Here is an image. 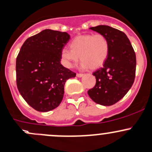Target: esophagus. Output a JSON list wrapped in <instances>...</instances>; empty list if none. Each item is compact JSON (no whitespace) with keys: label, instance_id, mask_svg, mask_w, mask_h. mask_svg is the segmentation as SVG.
Segmentation results:
<instances>
[{"label":"esophagus","instance_id":"34e87169","mask_svg":"<svg viewBox=\"0 0 152 152\" xmlns=\"http://www.w3.org/2000/svg\"><path fill=\"white\" fill-rule=\"evenodd\" d=\"M83 75H84L82 74V73H77V77H83Z\"/></svg>","mask_w":152,"mask_h":152}]
</instances>
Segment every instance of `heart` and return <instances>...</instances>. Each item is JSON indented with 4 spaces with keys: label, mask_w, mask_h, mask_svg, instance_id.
<instances>
[{
    "label": "heart",
    "mask_w": 152,
    "mask_h": 152,
    "mask_svg": "<svg viewBox=\"0 0 152 152\" xmlns=\"http://www.w3.org/2000/svg\"><path fill=\"white\" fill-rule=\"evenodd\" d=\"M69 48L63 49L61 52V59L66 66L72 67L80 57L83 68L88 66L95 69L101 66L107 59L109 43L103 34H88L73 39L69 43Z\"/></svg>",
    "instance_id": "1"
}]
</instances>
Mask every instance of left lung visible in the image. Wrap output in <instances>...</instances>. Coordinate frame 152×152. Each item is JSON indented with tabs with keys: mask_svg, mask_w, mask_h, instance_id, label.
I'll return each instance as SVG.
<instances>
[{
	"mask_svg": "<svg viewBox=\"0 0 152 152\" xmlns=\"http://www.w3.org/2000/svg\"><path fill=\"white\" fill-rule=\"evenodd\" d=\"M90 29L106 36L109 43L107 59L93 72L96 84L88 91L91 100L102 106H112L122 99L133 85L136 55L130 40L123 31L100 25Z\"/></svg>",
	"mask_w": 152,
	"mask_h": 152,
	"instance_id": "left-lung-1",
	"label": "left lung"
}]
</instances>
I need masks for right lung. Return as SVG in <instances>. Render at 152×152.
Returning <instances> with one entry per match:
<instances>
[{"label":"right lung","mask_w":152,"mask_h":152,"mask_svg":"<svg viewBox=\"0 0 152 152\" xmlns=\"http://www.w3.org/2000/svg\"><path fill=\"white\" fill-rule=\"evenodd\" d=\"M68 33L45 29L28 37L16 59V83L31 107L46 112L58 107L66 81L76 73L61 64V52L69 40Z\"/></svg>","instance_id":"1"}]
</instances>
